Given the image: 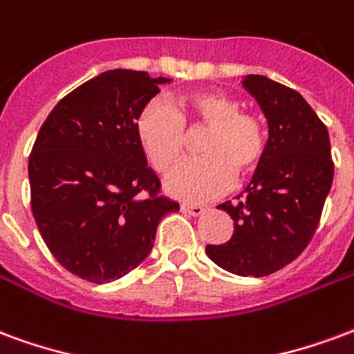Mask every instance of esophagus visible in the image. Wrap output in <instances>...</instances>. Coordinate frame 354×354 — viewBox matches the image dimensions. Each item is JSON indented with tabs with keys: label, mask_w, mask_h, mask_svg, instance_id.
Segmentation results:
<instances>
[{
	"label": "esophagus",
	"mask_w": 354,
	"mask_h": 354,
	"mask_svg": "<svg viewBox=\"0 0 354 354\" xmlns=\"http://www.w3.org/2000/svg\"><path fill=\"white\" fill-rule=\"evenodd\" d=\"M180 211L187 213V215L200 216L205 209H203L202 205H196V203H180Z\"/></svg>",
	"instance_id": "obj_1"
}]
</instances>
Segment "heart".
Segmentation results:
<instances>
[{"mask_svg":"<svg viewBox=\"0 0 354 354\" xmlns=\"http://www.w3.org/2000/svg\"><path fill=\"white\" fill-rule=\"evenodd\" d=\"M198 139L202 158L187 162L167 179V192L187 202L221 196L232 180L259 174L270 149L268 124L259 113L241 109L236 95L200 90L174 105L152 100L136 120V138L151 167L169 174L187 151V138Z\"/></svg>","mask_w":354,"mask_h":354,"instance_id":"obj_1","label":"heart"}]
</instances>
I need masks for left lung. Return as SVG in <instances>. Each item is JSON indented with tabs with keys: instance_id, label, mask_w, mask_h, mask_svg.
Masks as SVG:
<instances>
[{
	"instance_id": "1",
	"label": "left lung",
	"mask_w": 354,
	"mask_h": 354,
	"mask_svg": "<svg viewBox=\"0 0 354 354\" xmlns=\"http://www.w3.org/2000/svg\"><path fill=\"white\" fill-rule=\"evenodd\" d=\"M243 86L268 118L270 149L237 202L218 205L234 221L232 237L205 252L226 272L264 277L298 259L311 241L334 162L328 130L301 94L264 75H247Z\"/></svg>"
}]
</instances>
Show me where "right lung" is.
<instances>
[{
    "label": "right lung",
    "instance_id": "right-lung-1",
    "mask_svg": "<svg viewBox=\"0 0 354 354\" xmlns=\"http://www.w3.org/2000/svg\"><path fill=\"white\" fill-rule=\"evenodd\" d=\"M164 82L131 69L97 75L62 97L33 143V218L54 259L81 279L111 283L138 268L160 221L179 211L136 138L138 115Z\"/></svg>",
    "mask_w": 354,
    "mask_h": 354
}]
</instances>
